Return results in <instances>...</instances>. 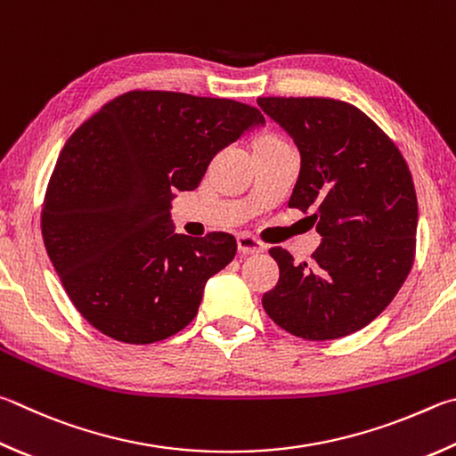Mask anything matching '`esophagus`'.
<instances>
[{
    "label": "esophagus",
    "instance_id": "1",
    "mask_svg": "<svg viewBox=\"0 0 456 456\" xmlns=\"http://www.w3.org/2000/svg\"><path fill=\"white\" fill-rule=\"evenodd\" d=\"M237 247L243 255H253V253L265 251V245L259 241V239L249 235V233H241L237 237Z\"/></svg>",
    "mask_w": 456,
    "mask_h": 456
}]
</instances>
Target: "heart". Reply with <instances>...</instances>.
I'll use <instances>...</instances> for the list:
<instances>
[{"instance_id":"1","label":"heart","mask_w":456,"mask_h":456,"mask_svg":"<svg viewBox=\"0 0 456 456\" xmlns=\"http://www.w3.org/2000/svg\"><path fill=\"white\" fill-rule=\"evenodd\" d=\"M261 139H269V142H281V139L275 137V135H267V137H261Z\"/></svg>"}]
</instances>
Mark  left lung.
I'll use <instances>...</instances> for the list:
<instances>
[{
  "label": "left lung",
  "mask_w": 456,
  "mask_h": 456,
  "mask_svg": "<svg viewBox=\"0 0 456 456\" xmlns=\"http://www.w3.org/2000/svg\"><path fill=\"white\" fill-rule=\"evenodd\" d=\"M301 153L289 207L317 221L313 263L273 247L279 283L263 309L281 329L333 341L375 321L415 259L419 207L407 161L375 121L329 97H259Z\"/></svg>",
  "instance_id": "8db88e82"
}]
</instances>
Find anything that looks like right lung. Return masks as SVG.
<instances>
[{
  "label": "right lung",
  "mask_w": 456,
  "mask_h": 456,
  "mask_svg": "<svg viewBox=\"0 0 456 456\" xmlns=\"http://www.w3.org/2000/svg\"><path fill=\"white\" fill-rule=\"evenodd\" d=\"M263 123L256 107L233 99L129 91L76 129L49 179L41 235L89 325L149 345L195 319L205 283L233 261L237 241L175 233L171 201Z\"/></svg>",
  "instance_id": "1"
}]
</instances>
